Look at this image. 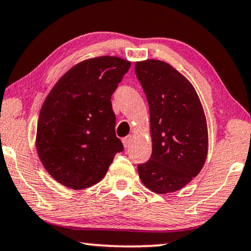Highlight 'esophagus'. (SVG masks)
<instances>
[{
	"label": "esophagus",
	"mask_w": 251,
	"mask_h": 251,
	"mask_svg": "<svg viewBox=\"0 0 251 251\" xmlns=\"http://www.w3.org/2000/svg\"><path fill=\"white\" fill-rule=\"evenodd\" d=\"M123 144H124V147L125 148H128L129 145H130V143H132V141H133V136L132 135H128V136H126V137H124L123 138Z\"/></svg>",
	"instance_id": "obj_1"
}]
</instances>
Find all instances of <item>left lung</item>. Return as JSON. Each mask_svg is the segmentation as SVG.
Returning a JSON list of instances; mask_svg holds the SVG:
<instances>
[{
    "instance_id": "left-lung-1",
    "label": "left lung",
    "mask_w": 251,
    "mask_h": 251,
    "mask_svg": "<svg viewBox=\"0 0 251 251\" xmlns=\"http://www.w3.org/2000/svg\"><path fill=\"white\" fill-rule=\"evenodd\" d=\"M135 73L150 108L152 154L137 164L143 184L156 194L181 189L200 174L207 155L206 118L195 89L173 66L137 62Z\"/></svg>"
}]
</instances>
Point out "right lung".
<instances>
[{
    "label": "right lung",
    "mask_w": 251,
    "mask_h": 251,
    "mask_svg": "<svg viewBox=\"0 0 251 251\" xmlns=\"http://www.w3.org/2000/svg\"><path fill=\"white\" fill-rule=\"evenodd\" d=\"M130 62L102 56L78 63L47 96L37 124V151L55 180L83 189L106 176L116 153L124 150L116 136L111 96Z\"/></svg>",
    "instance_id": "obj_1"
}]
</instances>
